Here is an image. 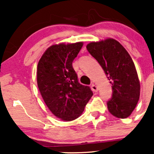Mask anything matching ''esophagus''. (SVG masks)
Instances as JSON below:
<instances>
[{
	"label": "esophagus",
	"mask_w": 154,
	"mask_h": 154,
	"mask_svg": "<svg viewBox=\"0 0 154 154\" xmlns=\"http://www.w3.org/2000/svg\"><path fill=\"white\" fill-rule=\"evenodd\" d=\"M91 90H92V91H94V92H97V91H98V88H97V86H96L95 84H94V83H93V84H91Z\"/></svg>",
	"instance_id": "1"
}]
</instances>
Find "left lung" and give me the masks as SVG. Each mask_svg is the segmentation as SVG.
<instances>
[{"label": "left lung", "mask_w": 154, "mask_h": 154, "mask_svg": "<svg viewBox=\"0 0 154 154\" xmlns=\"http://www.w3.org/2000/svg\"><path fill=\"white\" fill-rule=\"evenodd\" d=\"M86 48L112 84V97L107 102L109 112L119 119L129 117L140 96V82L131 57L119 42L111 38L90 42Z\"/></svg>", "instance_id": "left-lung-1"}]
</instances>
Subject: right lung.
<instances>
[{
	"instance_id": "add662e5",
	"label": "right lung",
	"mask_w": 154,
	"mask_h": 154,
	"mask_svg": "<svg viewBox=\"0 0 154 154\" xmlns=\"http://www.w3.org/2000/svg\"><path fill=\"white\" fill-rule=\"evenodd\" d=\"M83 43L53 45L45 51L37 66V84L50 111L71 122L81 116L93 95L89 86L78 82L72 63Z\"/></svg>"
}]
</instances>
